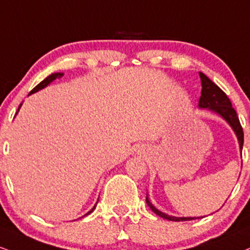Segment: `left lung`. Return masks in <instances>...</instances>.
Returning a JSON list of instances; mask_svg holds the SVG:
<instances>
[{
  "instance_id": "8db88e82",
  "label": "left lung",
  "mask_w": 250,
  "mask_h": 250,
  "mask_svg": "<svg viewBox=\"0 0 250 250\" xmlns=\"http://www.w3.org/2000/svg\"><path fill=\"white\" fill-rule=\"evenodd\" d=\"M199 76L201 79V95L199 99V107L200 108H207L208 110H212L216 114H219L222 119L226 120L228 125H230L231 129L234 130V133L236 134L237 141H239L240 144V150L242 151L243 146V129L241 127V123H240L239 116L235 112L233 107H231V102L228 96L225 94V92L222 91L220 87H218L211 79H208L205 74L199 72ZM146 204L151 208V211L156 213V214L161 216V218L167 219V220L171 221H188V220H194V219L199 218H192V216H183V218H177V216H171L165 214V213L161 212L159 209L156 208V207L150 203L148 195H146Z\"/></svg>"
}]
</instances>
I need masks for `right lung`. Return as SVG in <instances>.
<instances>
[{
  "label": "right lung",
  "mask_w": 250,
  "mask_h": 250,
  "mask_svg": "<svg viewBox=\"0 0 250 250\" xmlns=\"http://www.w3.org/2000/svg\"><path fill=\"white\" fill-rule=\"evenodd\" d=\"M62 76H64V73H53V74H51V76H49V77H47V78H45V79H44L43 81H42V83H38V85H37V86H36V87H35V88H34V89H32V91L29 93V95H30V94H32V93H35V92H38V91H41V89H43V88H44V87H46L47 85H49V83H52V81H53V80H56V79H57V78H58V79H59V78H62ZM21 106H22V104H20V107H19V109H17V112H19V110H20V108H21ZM95 205H96V204H95ZM94 208H95V206H94V207H93V208H92V209H91V211H89L88 213H86V214H85V215H87V214H89V213H92V212H93V209H94Z\"/></svg>",
  "instance_id": "obj_1"
}]
</instances>
